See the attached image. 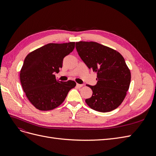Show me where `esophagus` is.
<instances>
[{
    "mask_svg": "<svg viewBox=\"0 0 156 156\" xmlns=\"http://www.w3.org/2000/svg\"><path fill=\"white\" fill-rule=\"evenodd\" d=\"M83 86V84H77V87L78 88H81Z\"/></svg>",
    "mask_w": 156,
    "mask_h": 156,
    "instance_id": "1",
    "label": "esophagus"
}]
</instances>
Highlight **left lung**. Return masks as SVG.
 <instances>
[{"instance_id":"8db88e82","label":"left lung","mask_w":156,"mask_h":156,"mask_svg":"<svg viewBox=\"0 0 156 156\" xmlns=\"http://www.w3.org/2000/svg\"><path fill=\"white\" fill-rule=\"evenodd\" d=\"M77 53L87 67L97 73L95 86L88 85L93 92L86 99L92 109L109 112L124 101L131 82L130 70L119 52L94 41H79L75 44Z\"/></svg>"}]
</instances>
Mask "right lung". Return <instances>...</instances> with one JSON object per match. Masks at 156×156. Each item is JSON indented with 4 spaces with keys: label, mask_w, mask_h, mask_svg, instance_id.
Returning a JSON list of instances; mask_svg holds the SVG:
<instances>
[{
    "label": "right lung",
    "mask_w": 156,
    "mask_h": 156,
    "mask_svg": "<svg viewBox=\"0 0 156 156\" xmlns=\"http://www.w3.org/2000/svg\"><path fill=\"white\" fill-rule=\"evenodd\" d=\"M75 42L48 44L28 55L20 72L21 86L28 100L40 111H50L62 104L73 81L56 80L55 73L62 67L63 59L72 53Z\"/></svg>",
    "instance_id": "add662e5"
}]
</instances>
